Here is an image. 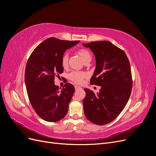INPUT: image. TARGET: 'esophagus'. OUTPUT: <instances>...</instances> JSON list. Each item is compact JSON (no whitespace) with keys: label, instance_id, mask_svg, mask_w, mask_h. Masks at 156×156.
<instances>
[{"label":"esophagus","instance_id":"obj_1","mask_svg":"<svg viewBox=\"0 0 156 156\" xmlns=\"http://www.w3.org/2000/svg\"><path fill=\"white\" fill-rule=\"evenodd\" d=\"M75 90H81L82 88L81 87H79V86H75Z\"/></svg>","mask_w":156,"mask_h":156}]
</instances>
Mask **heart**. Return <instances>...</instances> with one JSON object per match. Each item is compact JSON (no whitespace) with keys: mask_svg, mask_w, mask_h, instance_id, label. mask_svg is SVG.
Masks as SVG:
<instances>
[{"mask_svg":"<svg viewBox=\"0 0 156 156\" xmlns=\"http://www.w3.org/2000/svg\"><path fill=\"white\" fill-rule=\"evenodd\" d=\"M77 54L81 58L83 62L87 64L91 61L92 55L89 51L86 49H79L77 51ZM69 56L68 54H64L61 58V65L62 68H66L68 66ZM87 77V73L80 71H73L68 74V78L73 83L80 84L83 81V79Z\"/></svg>","mask_w":156,"mask_h":156,"instance_id":"heart-1","label":"heart"}]
</instances>
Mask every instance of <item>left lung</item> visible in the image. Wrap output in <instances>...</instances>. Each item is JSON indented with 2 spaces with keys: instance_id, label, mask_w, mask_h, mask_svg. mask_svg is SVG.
<instances>
[{
  "instance_id": "left-lung-1",
  "label": "left lung",
  "mask_w": 156,
  "mask_h": 156,
  "mask_svg": "<svg viewBox=\"0 0 156 156\" xmlns=\"http://www.w3.org/2000/svg\"><path fill=\"white\" fill-rule=\"evenodd\" d=\"M83 45L90 49L96 58L90 83L101 87L96 94L84 89V115L94 124H107L120 115L128 101L133 84L130 64L124 51L110 41H92Z\"/></svg>"
}]
</instances>
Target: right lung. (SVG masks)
Returning <instances> with one entry per match:
<instances>
[{
    "instance_id": "1",
    "label": "right lung",
    "mask_w": 156,
    "mask_h": 156,
    "mask_svg": "<svg viewBox=\"0 0 156 156\" xmlns=\"http://www.w3.org/2000/svg\"><path fill=\"white\" fill-rule=\"evenodd\" d=\"M79 42L49 37L36 47L27 61L25 81L28 96L37 115L47 122H57L67 114L75 88L68 83L59 90L54 80L64 71V53Z\"/></svg>"
}]
</instances>
